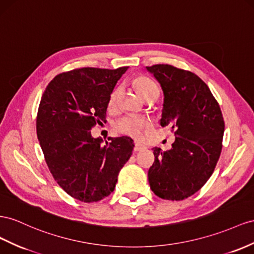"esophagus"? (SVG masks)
Wrapping results in <instances>:
<instances>
[{
  "instance_id": "1",
  "label": "esophagus",
  "mask_w": 254,
  "mask_h": 254,
  "mask_svg": "<svg viewBox=\"0 0 254 254\" xmlns=\"http://www.w3.org/2000/svg\"><path fill=\"white\" fill-rule=\"evenodd\" d=\"M143 149H145V146H144L143 144H141V143L134 144V148H133L134 152H141V150H143Z\"/></svg>"
}]
</instances>
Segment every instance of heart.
<instances>
[{"instance_id": "obj_1", "label": "heart", "mask_w": 254, "mask_h": 254, "mask_svg": "<svg viewBox=\"0 0 254 254\" xmlns=\"http://www.w3.org/2000/svg\"><path fill=\"white\" fill-rule=\"evenodd\" d=\"M133 84L135 85L136 88H138L139 93L143 96L144 99H145L150 93H153L155 91H159L158 86L155 84V82H153L152 80L144 76L135 78L133 80ZM120 93H121V87L119 86L115 87L111 92L110 97H109V106L113 107L115 105ZM149 125H150L149 120L145 118H140V116H136V115H126L124 118H122L116 122L114 127L119 132L138 139L142 135L143 130L149 127Z\"/></svg>"}]
</instances>
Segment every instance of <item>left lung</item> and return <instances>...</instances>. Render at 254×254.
<instances>
[{"mask_svg":"<svg viewBox=\"0 0 254 254\" xmlns=\"http://www.w3.org/2000/svg\"><path fill=\"white\" fill-rule=\"evenodd\" d=\"M146 69L163 91L160 125L175 135L171 149L153 148L148 183L157 196L181 201L200 190L214 172L222 149L223 116L209 87L195 73L168 64Z\"/></svg>","mask_w":254,"mask_h":254,"instance_id":"8db88e82","label":"left lung"}]
</instances>
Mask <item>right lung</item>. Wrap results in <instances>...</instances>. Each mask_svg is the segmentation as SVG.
<instances>
[{
    "label": "right lung",
    "mask_w": 254,
    "mask_h": 254,
    "mask_svg": "<svg viewBox=\"0 0 254 254\" xmlns=\"http://www.w3.org/2000/svg\"><path fill=\"white\" fill-rule=\"evenodd\" d=\"M127 69L84 67L62 72L40 99L36 131L47 166L60 187L81 202H97L111 194L132 154L129 136L102 144L91 134L106 120L109 97Z\"/></svg>",
    "instance_id": "right-lung-1"
}]
</instances>
